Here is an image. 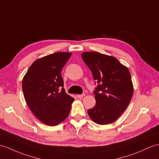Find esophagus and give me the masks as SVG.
<instances>
[{"instance_id":"34e87169","label":"esophagus","mask_w":159,"mask_h":159,"mask_svg":"<svg viewBox=\"0 0 159 159\" xmlns=\"http://www.w3.org/2000/svg\"><path fill=\"white\" fill-rule=\"evenodd\" d=\"M84 96H85V94H78L77 96V98H82Z\"/></svg>"}]
</instances>
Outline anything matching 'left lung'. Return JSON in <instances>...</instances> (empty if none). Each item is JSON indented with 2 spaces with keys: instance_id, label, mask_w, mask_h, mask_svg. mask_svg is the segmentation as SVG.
Instances as JSON below:
<instances>
[{
  "instance_id": "8db88e82",
  "label": "left lung",
  "mask_w": 159,
  "mask_h": 159,
  "mask_svg": "<svg viewBox=\"0 0 159 159\" xmlns=\"http://www.w3.org/2000/svg\"><path fill=\"white\" fill-rule=\"evenodd\" d=\"M82 58L99 85L96 88V104L88 111L89 117L99 125L113 123L131 101L134 86L130 72L113 56L98 52H84Z\"/></svg>"
}]
</instances>
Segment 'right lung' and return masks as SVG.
Instances as JSON below:
<instances>
[{
  "label": "right lung",
  "instance_id": "obj_1",
  "mask_svg": "<svg viewBox=\"0 0 159 159\" xmlns=\"http://www.w3.org/2000/svg\"><path fill=\"white\" fill-rule=\"evenodd\" d=\"M71 55V52H60L38 59L23 78L25 102L33 114L45 125L55 126L65 121L74 101L65 92L61 75Z\"/></svg>",
  "mask_w": 159,
  "mask_h": 159
}]
</instances>
